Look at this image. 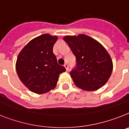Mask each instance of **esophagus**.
I'll return each instance as SVG.
<instances>
[{"instance_id":"1","label":"esophagus","mask_w":129,"mask_h":129,"mask_svg":"<svg viewBox=\"0 0 129 129\" xmlns=\"http://www.w3.org/2000/svg\"><path fill=\"white\" fill-rule=\"evenodd\" d=\"M64 67L66 68V71H68V70H69V65H68V63H65Z\"/></svg>"}]
</instances>
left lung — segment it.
<instances>
[{
	"label": "left lung",
	"mask_w": 129,
	"mask_h": 129,
	"mask_svg": "<svg viewBox=\"0 0 129 129\" xmlns=\"http://www.w3.org/2000/svg\"><path fill=\"white\" fill-rule=\"evenodd\" d=\"M63 40L76 58V66L70 73L75 85L87 91L104 86L113 70L111 57L104 46L85 35L66 36Z\"/></svg>",
	"instance_id": "1"
}]
</instances>
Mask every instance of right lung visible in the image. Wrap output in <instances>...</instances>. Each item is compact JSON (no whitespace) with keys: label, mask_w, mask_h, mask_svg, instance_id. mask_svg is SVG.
Masks as SVG:
<instances>
[{"label":"right lung","mask_w":129,"mask_h":129,"mask_svg":"<svg viewBox=\"0 0 129 129\" xmlns=\"http://www.w3.org/2000/svg\"><path fill=\"white\" fill-rule=\"evenodd\" d=\"M56 36L44 34L31 40L18 56L16 68L19 79L31 91L44 94L54 89L66 68L53 53Z\"/></svg>","instance_id":"right-lung-1"}]
</instances>
